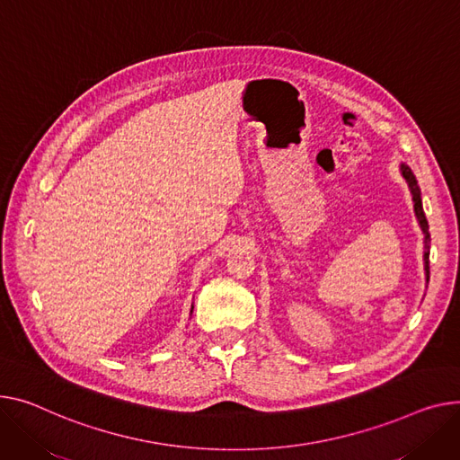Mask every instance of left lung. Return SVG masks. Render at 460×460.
I'll list each match as a JSON object with an SVG mask.
<instances>
[{
    "label": "left lung",
    "instance_id": "left-lung-1",
    "mask_svg": "<svg viewBox=\"0 0 460 460\" xmlns=\"http://www.w3.org/2000/svg\"><path fill=\"white\" fill-rule=\"evenodd\" d=\"M400 172L403 175V179L407 181L409 185V190L412 194V201H414V214H416V220L420 224V229L423 233V270H425V281L429 283V243H431V234H429V224H427V218H425V212H423V207H421V190L418 187V181L412 173V170L402 163L400 164Z\"/></svg>",
    "mask_w": 460,
    "mask_h": 460
}]
</instances>
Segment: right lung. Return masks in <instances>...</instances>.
I'll return each instance as SVG.
<instances>
[{
  "instance_id": "add662e5",
  "label": "right lung",
  "mask_w": 460,
  "mask_h": 460,
  "mask_svg": "<svg viewBox=\"0 0 460 460\" xmlns=\"http://www.w3.org/2000/svg\"><path fill=\"white\" fill-rule=\"evenodd\" d=\"M192 311H194V305H192V307H190V316H192Z\"/></svg>"
}]
</instances>
